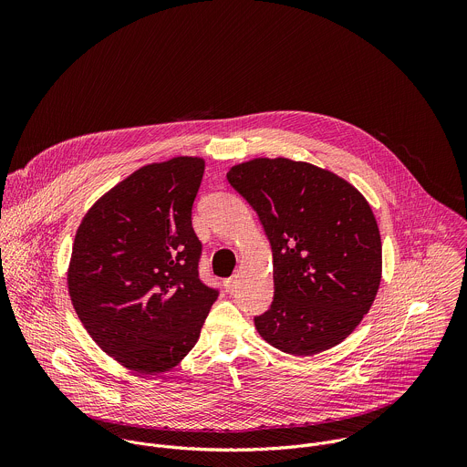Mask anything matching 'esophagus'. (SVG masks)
Instances as JSON below:
<instances>
[{"label":"esophagus","instance_id":"obj_1","mask_svg":"<svg viewBox=\"0 0 467 467\" xmlns=\"http://www.w3.org/2000/svg\"><path fill=\"white\" fill-rule=\"evenodd\" d=\"M236 283H238V277H236V275L225 279V283H223V285H225V290H227V292H233V290L236 288Z\"/></svg>","mask_w":467,"mask_h":467}]
</instances>
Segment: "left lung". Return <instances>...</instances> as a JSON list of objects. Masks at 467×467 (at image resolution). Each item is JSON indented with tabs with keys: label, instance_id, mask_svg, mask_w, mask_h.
<instances>
[{
	"label": "left lung",
	"instance_id": "obj_1",
	"mask_svg": "<svg viewBox=\"0 0 467 467\" xmlns=\"http://www.w3.org/2000/svg\"><path fill=\"white\" fill-rule=\"evenodd\" d=\"M231 186L258 214L274 253V301L258 335L288 355L344 342L375 301L382 244L364 195L308 162L254 159L233 166Z\"/></svg>",
	"mask_w": 467,
	"mask_h": 467
}]
</instances>
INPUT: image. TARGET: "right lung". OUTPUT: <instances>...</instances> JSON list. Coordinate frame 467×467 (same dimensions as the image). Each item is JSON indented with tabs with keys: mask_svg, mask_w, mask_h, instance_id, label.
Wrapping results in <instances>:
<instances>
[{
	"mask_svg": "<svg viewBox=\"0 0 467 467\" xmlns=\"http://www.w3.org/2000/svg\"><path fill=\"white\" fill-rule=\"evenodd\" d=\"M205 161L175 157L137 170L83 218L68 270L74 308L121 366L155 375L199 340L218 290L199 279L192 205Z\"/></svg>",
	"mask_w": 467,
	"mask_h": 467,
	"instance_id": "obj_1",
	"label": "right lung"
}]
</instances>
